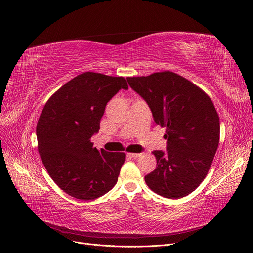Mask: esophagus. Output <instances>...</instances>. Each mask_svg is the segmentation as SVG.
Wrapping results in <instances>:
<instances>
[{
	"label": "esophagus",
	"instance_id": "34e87169",
	"mask_svg": "<svg viewBox=\"0 0 253 253\" xmlns=\"http://www.w3.org/2000/svg\"><path fill=\"white\" fill-rule=\"evenodd\" d=\"M131 158H134V159H137V158H139L140 156H141V154H135V153H129L128 154Z\"/></svg>",
	"mask_w": 253,
	"mask_h": 253
}]
</instances>
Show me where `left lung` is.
Instances as JSON below:
<instances>
[{"label":"left lung","instance_id":"8db88e82","mask_svg":"<svg viewBox=\"0 0 253 253\" xmlns=\"http://www.w3.org/2000/svg\"><path fill=\"white\" fill-rule=\"evenodd\" d=\"M148 105L158 125L166 127V153L154 150L155 171L147 186L167 198H182L206 178L220 141V119L210 96L174 72L126 78Z\"/></svg>","mask_w":253,"mask_h":253}]
</instances>
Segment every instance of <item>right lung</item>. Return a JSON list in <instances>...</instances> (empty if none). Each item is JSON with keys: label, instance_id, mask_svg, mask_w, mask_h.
<instances>
[{"label": "right lung", "instance_id": "obj_1", "mask_svg": "<svg viewBox=\"0 0 253 253\" xmlns=\"http://www.w3.org/2000/svg\"><path fill=\"white\" fill-rule=\"evenodd\" d=\"M128 89L124 77L79 74L46 102L37 126L42 162L58 186L81 200L109 192L118 181L124 153L98 150L90 138L99 130L109 100Z\"/></svg>", "mask_w": 253, "mask_h": 253}]
</instances>
